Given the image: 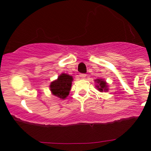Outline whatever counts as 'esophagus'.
I'll return each mask as SVG.
<instances>
[{"instance_id":"esophagus-1","label":"esophagus","mask_w":151,"mask_h":151,"mask_svg":"<svg viewBox=\"0 0 151 151\" xmlns=\"http://www.w3.org/2000/svg\"><path fill=\"white\" fill-rule=\"evenodd\" d=\"M80 77L81 79H84V78H85V77H86V74H80Z\"/></svg>"}]
</instances>
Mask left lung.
Segmentation results:
<instances>
[{
    "label": "left lung",
    "instance_id": "8db88e82",
    "mask_svg": "<svg viewBox=\"0 0 151 151\" xmlns=\"http://www.w3.org/2000/svg\"><path fill=\"white\" fill-rule=\"evenodd\" d=\"M96 81L98 83V85H96V87L100 92H103V91L106 92V91H107L108 88L106 82L102 80H100V79H98V80H96Z\"/></svg>",
    "mask_w": 151,
    "mask_h": 151
}]
</instances>
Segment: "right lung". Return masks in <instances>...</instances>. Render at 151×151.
<instances>
[{
	"instance_id": "add662e5",
	"label": "right lung",
	"mask_w": 151,
	"mask_h": 151,
	"mask_svg": "<svg viewBox=\"0 0 151 151\" xmlns=\"http://www.w3.org/2000/svg\"><path fill=\"white\" fill-rule=\"evenodd\" d=\"M72 80V77L66 74H62L59 76L58 80L52 82L50 86L53 95L64 99L69 93Z\"/></svg>"
}]
</instances>
